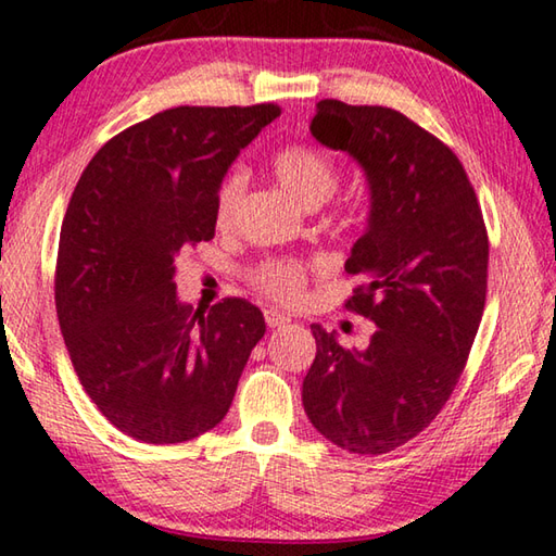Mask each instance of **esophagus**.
<instances>
[{
    "label": "esophagus",
    "instance_id": "obj_1",
    "mask_svg": "<svg viewBox=\"0 0 556 556\" xmlns=\"http://www.w3.org/2000/svg\"><path fill=\"white\" fill-rule=\"evenodd\" d=\"M265 321H267V326H269V328H279V326L289 324L291 318H289L287 314L277 312V308H267V312H265Z\"/></svg>",
    "mask_w": 556,
    "mask_h": 556
}]
</instances>
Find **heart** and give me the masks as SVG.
<instances>
[{
  "label": "heart",
  "mask_w": 556,
  "mask_h": 556,
  "mask_svg": "<svg viewBox=\"0 0 556 556\" xmlns=\"http://www.w3.org/2000/svg\"><path fill=\"white\" fill-rule=\"evenodd\" d=\"M271 172L279 178V184L308 208L331 199L338 184H341L338 164L321 149L314 147L287 144L277 149L275 156H271ZM244 188H248V172L244 168H232L223 178L218 193H215V223L220 228L232 223L242 203ZM252 281H255L257 289L281 301V304H296L306 289V269L291 260H269L252 271Z\"/></svg>",
  "instance_id": "1"
}]
</instances>
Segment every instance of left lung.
<instances>
[{"mask_svg": "<svg viewBox=\"0 0 556 556\" xmlns=\"http://www.w3.org/2000/svg\"><path fill=\"white\" fill-rule=\"evenodd\" d=\"M312 135L368 178V228L345 262L365 285L345 308L378 331L348 351L314 324L301 402L336 446L380 456L437 419L466 368L485 306L488 232L464 164L402 112L321 100Z\"/></svg>", "mask_w": 556, "mask_h": 556, "instance_id": "left-lung-1", "label": "left lung"}]
</instances>
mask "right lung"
<instances>
[{"label": "right lung", "mask_w": 556, "mask_h": 556, "mask_svg": "<svg viewBox=\"0 0 556 556\" xmlns=\"http://www.w3.org/2000/svg\"><path fill=\"white\" fill-rule=\"evenodd\" d=\"M279 105L172 108L119 131L71 195L55 260V312L98 409L144 444H181L220 425L265 316L230 296L181 304L174 260L215 235L228 166Z\"/></svg>", "instance_id": "right-lung-1"}]
</instances>
